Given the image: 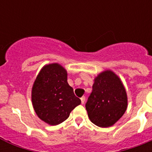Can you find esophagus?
Wrapping results in <instances>:
<instances>
[{"label":"esophagus","mask_w":152,"mask_h":152,"mask_svg":"<svg viewBox=\"0 0 152 152\" xmlns=\"http://www.w3.org/2000/svg\"><path fill=\"white\" fill-rule=\"evenodd\" d=\"M80 100H81V103L84 104L85 103V96H82V97L80 98Z\"/></svg>","instance_id":"obj_1"}]
</instances>
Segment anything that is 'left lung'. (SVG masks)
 <instances>
[{"instance_id": "obj_1", "label": "left lung", "mask_w": 152, "mask_h": 152, "mask_svg": "<svg viewBox=\"0 0 152 152\" xmlns=\"http://www.w3.org/2000/svg\"><path fill=\"white\" fill-rule=\"evenodd\" d=\"M128 99L121 80L110 70L94 78L93 90L86 103L90 120L102 128L114 125L126 112Z\"/></svg>"}]
</instances>
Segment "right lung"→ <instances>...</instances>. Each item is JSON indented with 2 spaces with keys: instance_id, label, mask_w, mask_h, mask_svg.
<instances>
[{
  "instance_id": "add662e5",
  "label": "right lung",
  "mask_w": 152,
  "mask_h": 152,
  "mask_svg": "<svg viewBox=\"0 0 152 152\" xmlns=\"http://www.w3.org/2000/svg\"><path fill=\"white\" fill-rule=\"evenodd\" d=\"M67 71L58 63L46 64L37 75L32 88V103L36 115L51 126L66 120L80 104L67 81Z\"/></svg>"
}]
</instances>
